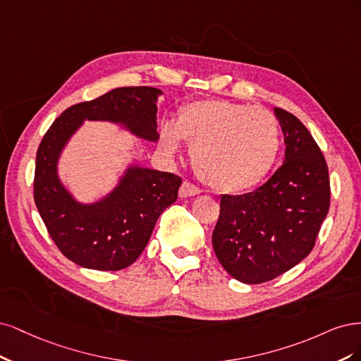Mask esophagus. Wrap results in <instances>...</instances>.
<instances>
[{
	"label": "esophagus",
	"mask_w": 361,
	"mask_h": 361,
	"mask_svg": "<svg viewBox=\"0 0 361 361\" xmlns=\"http://www.w3.org/2000/svg\"><path fill=\"white\" fill-rule=\"evenodd\" d=\"M200 192H201V190L197 189L195 184H192V183H189V181H184V183L181 184V188H180V197L195 196V195H197Z\"/></svg>",
	"instance_id": "esophagus-1"
}]
</instances>
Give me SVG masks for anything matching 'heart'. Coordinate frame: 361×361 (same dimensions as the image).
<instances>
[{
  "mask_svg": "<svg viewBox=\"0 0 361 361\" xmlns=\"http://www.w3.org/2000/svg\"><path fill=\"white\" fill-rule=\"evenodd\" d=\"M190 145L193 168L205 184L235 193L259 184L274 168L282 136L274 114L226 100L185 104L176 123H165L160 145L176 154Z\"/></svg>",
  "mask_w": 361,
  "mask_h": 361,
  "instance_id": "heart-1",
  "label": "heart"
}]
</instances>
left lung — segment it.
<instances>
[{"label": "left lung", "instance_id": "obj_1", "mask_svg": "<svg viewBox=\"0 0 361 361\" xmlns=\"http://www.w3.org/2000/svg\"><path fill=\"white\" fill-rule=\"evenodd\" d=\"M285 135V164L259 189L222 195L213 249L243 283H264L312 252L330 208L327 161L295 115L274 109Z\"/></svg>", "mask_w": 361, "mask_h": 361}]
</instances>
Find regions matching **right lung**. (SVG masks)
<instances>
[{"mask_svg": "<svg viewBox=\"0 0 361 361\" xmlns=\"http://www.w3.org/2000/svg\"><path fill=\"white\" fill-rule=\"evenodd\" d=\"M153 87L115 88L67 108L44 133L36 156L34 202L51 238L67 259L85 269L117 271L145 249L159 216L177 201L176 173L130 168L103 201L78 204L56 177V160L84 120L124 123L139 137L157 141V96Z\"/></svg>", "mask_w": 361, "mask_h": 361, "instance_id": "right-lung-1", "label": "right lung"}]
</instances>
